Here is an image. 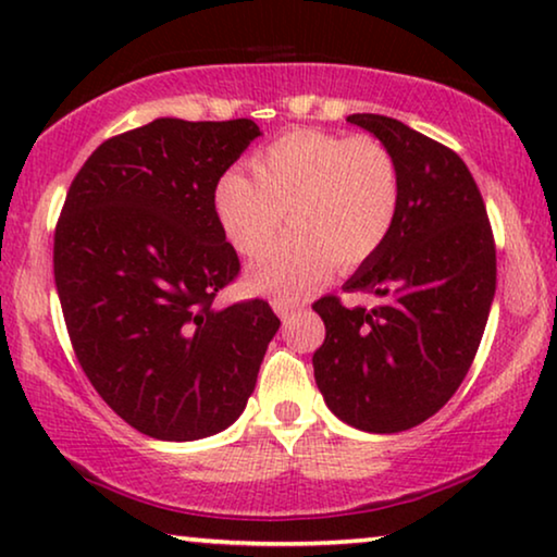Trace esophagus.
<instances>
[{
  "label": "esophagus",
  "instance_id": "obj_1",
  "mask_svg": "<svg viewBox=\"0 0 557 557\" xmlns=\"http://www.w3.org/2000/svg\"><path fill=\"white\" fill-rule=\"evenodd\" d=\"M271 307L281 319H288L292 314H296V311H301L304 304L294 301V299H286V296H276V299L271 301Z\"/></svg>",
  "mask_w": 557,
  "mask_h": 557
}]
</instances>
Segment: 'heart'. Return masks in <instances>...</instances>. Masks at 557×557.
Listing matches in <instances>:
<instances>
[{
	"instance_id": "b5f03b06",
	"label": "heart",
	"mask_w": 557,
	"mask_h": 557,
	"mask_svg": "<svg viewBox=\"0 0 557 557\" xmlns=\"http://www.w3.org/2000/svg\"><path fill=\"white\" fill-rule=\"evenodd\" d=\"M250 174L227 172L215 185V215L238 253L270 245L283 218L293 233L250 265L256 294L301 296L383 248L400 208V174L375 136L296 128L250 157Z\"/></svg>"
}]
</instances>
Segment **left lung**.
<instances>
[{
    "label": "left lung",
    "instance_id": "1",
    "mask_svg": "<svg viewBox=\"0 0 557 557\" xmlns=\"http://www.w3.org/2000/svg\"><path fill=\"white\" fill-rule=\"evenodd\" d=\"M347 121L391 149L400 208L383 248L345 284L383 301L347 309L337 296L319 299L326 337L311 362L339 421L398 433L444 408L467 377L497 288V250L482 193L456 151L398 119Z\"/></svg>",
    "mask_w": 557,
    "mask_h": 557
}]
</instances>
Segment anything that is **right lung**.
<instances>
[{
  "label": "right lung",
  "instance_id": "add662e5",
  "mask_svg": "<svg viewBox=\"0 0 557 557\" xmlns=\"http://www.w3.org/2000/svg\"><path fill=\"white\" fill-rule=\"evenodd\" d=\"M256 136L250 119H154L103 141L67 189L52 263L75 357L151 438L238 421L281 326L261 299L212 307L240 271L212 197Z\"/></svg>",
  "mask_w": 557,
  "mask_h": 557
}]
</instances>
